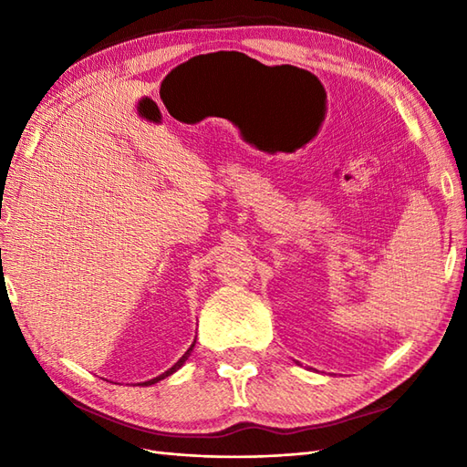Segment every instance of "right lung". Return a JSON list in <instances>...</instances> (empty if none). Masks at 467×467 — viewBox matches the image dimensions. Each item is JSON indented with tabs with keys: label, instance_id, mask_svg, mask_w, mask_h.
<instances>
[{
	"label": "right lung",
	"instance_id": "1",
	"mask_svg": "<svg viewBox=\"0 0 467 467\" xmlns=\"http://www.w3.org/2000/svg\"><path fill=\"white\" fill-rule=\"evenodd\" d=\"M0 254H2V251H0ZM194 343H196V339H194ZM194 343L191 345V349H188V351H186V353H184V355L181 357V359H178V361H176V363H174V365L171 367V369H168V371H164L162 375H158V377H154V379H150V381H142V383H138V385H142V387H144V385H146V387H148V385H154V383H158V381H162V379H166V377H171L172 373H176V371H178V369H181V367L184 365V361L188 359V357H191V353H192V349H194Z\"/></svg>",
	"mask_w": 467,
	"mask_h": 467
}]
</instances>
